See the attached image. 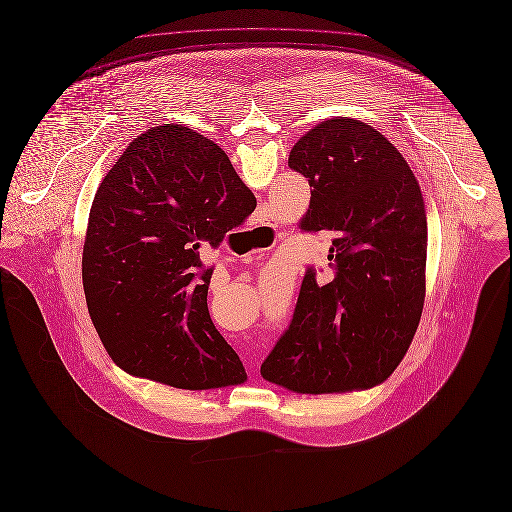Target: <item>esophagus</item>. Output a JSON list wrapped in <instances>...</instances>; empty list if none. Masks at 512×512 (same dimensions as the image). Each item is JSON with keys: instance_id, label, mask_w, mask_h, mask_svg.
<instances>
[{"instance_id": "esophagus-1", "label": "esophagus", "mask_w": 512, "mask_h": 512, "mask_svg": "<svg viewBox=\"0 0 512 512\" xmlns=\"http://www.w3.org/2000/svg\"><path fill=\"white\" fill-rule=\"evenodd\" d=\"M250 364H252V362H250Z\"/></svg>"}]
</instances>
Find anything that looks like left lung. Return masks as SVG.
I'll use <instances>...</instances> for the list:
<instances>
[{
  "mask_svg": "<svg viewBox=\"0 0 512 512\" xmlns=\"http://www.w3.org/2000/svg\"><path fill=\"white\" fill-rule=\"evenodd\" d=\"M289 167L312 187L300 229L331 237V271L322 283L306 269L291 325L260 372L296 393L370 389L401 364L424 308L420 185L385 136L349 117L310 129Z\"/></svg>",
  "mask_w": 512,
  "mask_h": 512,
  "instance_id": "8db88e82",
  "label": "left lung"
}]
</instances>
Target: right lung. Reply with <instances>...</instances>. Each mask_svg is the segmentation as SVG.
I'll list each match as a JSON object with an SVG mask.
<instances>
[{"label":"right lung","mask_w":512,"mask_h":512,"mask_svg":"<svg viewBox=\"0 0 512 512\" xmlns=\"http://www.w3.org/2000/svg\"><path fill=\"white\" fill-rule=\"evenodd\" d=\"M256 208L227 154L183 125L135 138L96 190L82 250L92 323L127 374L179 389L244 383L208 312L216 248Z\"/></svg>","instance_id":"add662e5"}]
</instances>
